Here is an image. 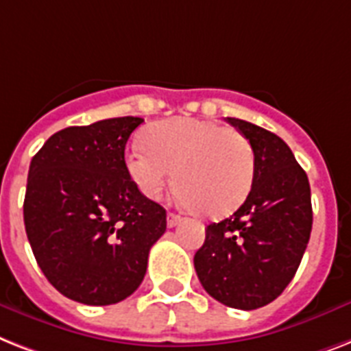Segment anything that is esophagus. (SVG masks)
Returning a JSON list of instances; mask_svg holds the SVG:
<instances>
[{"label": "esophagus", "mask_w": 351, "mask_h": 351, "mask_svg": "<svg viewBox=\"0 0 351 351\" xmlns=\"http://www.w3.org/2000/svg\"><path fill=\"white\" fill-rule=\"evenodd\" d=\"M182 220H184L182 216L175 215V213H169V215H167V227L173 229V227H176L178 223H182Z\"/></svg>", "instance_id": "34e87169"}]
</instances>
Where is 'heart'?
<instances>
[{"instance_id": "heart-1", "label": "heart", "mask_w": 351, "mask_h": 351, "mask_svg": "<svg viewBox=\"0 0 351 351\" xmlns=\"http://www.w3.org/2000/svg\"><path fill=\"white\" fill-rule=\"evenodd\" d=\"M130 176L156 200L175 178L178 200L209 218L234 213L249 196L256 173L252 144L215 121L169 119L147 128L144 142L126 151Z\"/></svg>"}]
</instances>
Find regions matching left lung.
<instances>
[{
	"label": "left lung",
	"mask_w": 351,
	"mask_h": 351,
	"mask_svg": "<svg viewBox=\"0 0 351 351\" xmlns=\"http://www.w3.org/2000/svg\"><path fill=\"white\" fill-rule=\"evenodd\" d=\"M252 144L254 182L230 218L210 223L195 254L205 292L230 308L272 303L298 270L312 230L308 176L278 135L227 117Z\"/></svg>",
	"instance_id": "obj_1"
}]
</instances>
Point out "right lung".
<instances>
[{
	"mask_svg": "<svg viewBox=\"0 0 351 351\" xmlns=\"http://www.w3.org/2000/svg\"><path fill=\"white\" fill-rule=\"evenodd\" d=\"M141 117H117L53 133L28 169L23 218L43 274L77 303L131 295L166 232V209L142 195L124 160Z\"/></svg>",
	"mask_w": 351,
	"mask_h": 351,
	"instance_id": "1",
	"label": "right lung"
}]
</instances>
